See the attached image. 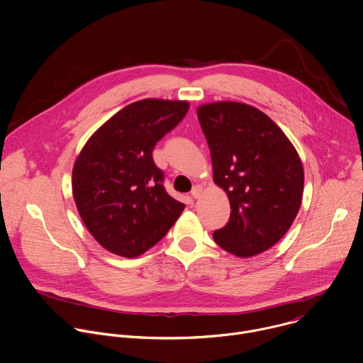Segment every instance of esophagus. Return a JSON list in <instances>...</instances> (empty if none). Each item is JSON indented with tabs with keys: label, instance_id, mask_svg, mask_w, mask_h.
Returning a JSON list of instances; mask_svg holds the SVG:
<instances>
[{
	"label": "esophagus",
	"instance_id": "obj_1",
	"mask_svg": "<svg viewBox=\"0 0 363 363\" xmlns=\"http://www.w3.org/2000/svg\"><path fill=\"white\" fill-rule=\"evenodd\" d=\"M201 194H203V186L197 184V186H194V187L191 189V197H194V199H199Z\"/></svg>",
	"mask_w": 363,
	"mask_h": 363
}]
</instances>
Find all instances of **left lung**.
<instances>
[{"mask_svg": "<svg viewBox=\"0 0 363 363\" xmlns=\"http://www.w3.org/2000/svg\"><path fill=\"white\" fill-rule=\"evenodd\" d=\"M197 116L214 183L231 207L228 223L213 238L237 257L264 252L284 237L301 207V159L285 133L254 106L214 102L199 106Z\"/></svg>", "mask_w": 363, "mask_h": 363, "instance_id": "1", "label": "left lung"}]
</instances>
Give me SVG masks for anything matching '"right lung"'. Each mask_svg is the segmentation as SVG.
<instances>
[{
  "label": "right lung",
  "instance_id": "add662e5",
  "mask_svg": "<svg viewBox=\"0 0 363 363\" xmlns=\"http://www.w3.org/2000/svg\"><path fill=\"white\" fill-rule=\"evenodd\" d=\"M189 102L143 99L106 121L72 170L81 218L108 251L133 258L159 242L184 210L167 194L155 164L156 143L186 116Z\"/></svg>",
  "mask_w": 363,
  "mask_h": 363
}]
</instances>
